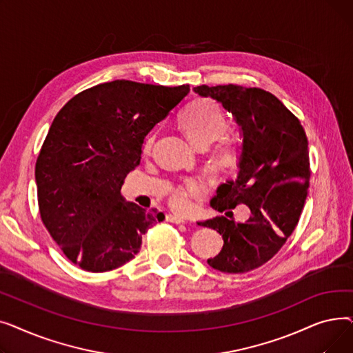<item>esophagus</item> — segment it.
<instances>
[{
	"instance_id": "esophagus-1",
	"label": "esophagus",
	"mask_w": 353,
	"mask_h": 353,
	"mask_svg": "<svg viewBox=\"0 0 353 353\" xmlns=\"http://www.w3.org/2000/svg\"><path fill=\"white\" fill-rule=\"evenodd\" d=\"M167 220L172 221V223H176V225L184 223V219H183V217H179V216H174V214H169V216H167Z\"/></svg>"
}]
</instances>
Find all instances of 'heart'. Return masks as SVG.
<instances>
[{
  "instance_id": "obj_1",
  "label": "heart",
  "mask_w": 353,
  "mask_h": 353,
  "mask_svg": "<svg viewBox=\"0 0 353 353\" xmlns=\"http://www.w3.org/2000/svg\"><path fill=\"white\" fill-rule=\"evenodd\" d=\"M179 125L197 148H208L213 141L228 132V119L221 107L212 99H197L184 108L179 116ZM222 138V137H221ZM154 137L150 136L144 143V152L150 153ZM239 164V147L226 137L219 140L212 153L213 169L220 173L233 172ZM203 188L197 180H189L176 188L170 194V205L177 212H189L193 206V197L201 193Z\"/></svg>"
}]
</instances>
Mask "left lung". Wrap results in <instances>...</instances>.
Listing matches in <instances>:
<instances>
[{"label":"left lung","instance_id":"obj_1","mask_svg":"<svg viewBox=\"0 0 353 353\" xmlns=\"http://www.w3.org/2000/svg\"><path fill=\"white\" fill-rule=\"evenodd\" d=\"M193 90L223 104L242 128L237 179L220 184L210 206L221 213L246 205L250 216L243 223L217 216L199 225L223 237V248L208 263L246 273L269 262L298 226L310 177L307 137L299 119L269 91L236 84Z\"/></svg>","mask_w":353,"mask_h":353}]
</instances>
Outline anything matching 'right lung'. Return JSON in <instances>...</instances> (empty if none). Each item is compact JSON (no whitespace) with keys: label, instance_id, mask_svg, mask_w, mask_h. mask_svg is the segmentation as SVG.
Here are the masks:
<instances>
[{"label":"right lung","instance_id":"right-lung-1","mask_svg":"<svg viewBox=\"0 0 353 353\" xmlns=\"http://www.w3.org/2000/svg\"><path fill=\"white\" fill-rule=\"evenodd\" d=\"M189 91L114 80L79 92L55 116L35 163L37 196L46 229L74 265L94 273L123 266L164 219L120 190L145 136Z\"/></svg>","mask_w":353,"mask_h":353}]
</instances>
